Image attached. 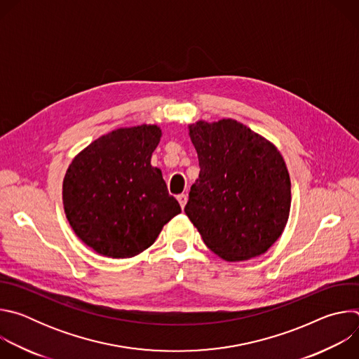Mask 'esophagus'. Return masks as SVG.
<instances>
[{"instance_id":"obj_1","label":"esophagus","mask_w":359,"mask_h":359,"mask_svg":"<svg viewBox=\"0 0 359 359\" xmlns=\"http://www.w3.org/2000/svg\"><path fill=\"white\" fill-rule=\"evenodd\" d=\"M177 200H179V203H180L182 209H183V208L186 206V203H187V194H184V193L179 194V196H177Z\"/></svg>"}]
</instances>
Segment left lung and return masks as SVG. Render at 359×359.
I'll return each instance as SVG.
<instances>
[{"instance_id":"obj_1","label":"left lung","mask_w":359,"mask_h":359,"mask_svg":"<svg viewBox=\"0 0 359 359\" xmlns=\"http://www.w3.org/2000/svg\"><path fill=\"white\" fill-rule=\"evenodd\" d=\"M200 173L184 212L226 262L264 254L281 236L291 182L277 147L234 119L189 125Z\"/></svg>"}]
</instances>
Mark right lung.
Listing matches in <instances>:
<instances>
[{
	"instance_id": "right-lung-1",
	"label": "right lung",
	"mask_w": 359,
	"mask_h": 359,
	"mask_svg": "<svg viewBox=\"0 0 359 359\" xmlns=\"http://www.w3.org/2000/svg\"><path fill=\"white\" fill-rule=\"evenodd\" d=\"M161 136L156 125L121 128L93 140L69 165L62 184L65 215L97 254L133 257L182 212L161 169L150 165Z\"/></svg>"
}]
</instances>
